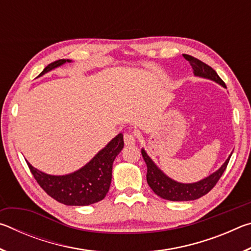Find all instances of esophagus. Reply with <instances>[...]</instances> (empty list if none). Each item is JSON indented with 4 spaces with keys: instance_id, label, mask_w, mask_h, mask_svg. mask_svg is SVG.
<instances>
[{
    "instance_id": "34e87169",
    "label": "esophagus",
    "mask_w": 251,
    "mask_h": 251,
    "mask_svg": "<svg viewBox=\"0 0 251 251\" xmlns=\"http://www.w3.org/2000/svg\"><path fill=\"white\" fill-rule=\"evenodd\" d=\"M124 143L126 146L134 145V144L136 143L135 135L133 133H130V131H128V133H125L124 134Z\"/></svg>"
}]
</instances>
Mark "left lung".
<instances>
[{"mask_svg": "<svg viewBox=\"0 0 251 251\" xmlns=\"http://www.w3.org/2000/svg\"><path fill=\"white\" fill-rule=\"evenodd\" d=\"M184 57L192 65L195 76L212 80V82L219 84L220 86L227 88L226 84L223 82V79L210 66H208L197 58L190 56V55L184 54ZM142 155L147 165V182L157 196L172 201H189L202 197L203 195L209 193L214 188V186L217 184L219 178L222 177L225 169H226L232 152L217 171L196 182H179L173 179L157 166L155 161L148 156L144 148H142Z\"/></svg>", "mask_w": 251, "mask_h": 251, "instance_id": "1", "label": "left lung"}]
</instances>
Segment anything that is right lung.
<instances>
[{"instance_id": "1", "label": "right lung", "mask_w": 251, "mask_h": 251, "mask_svg": "<svg viewBox=\"0 0 251 251\" xmlns=\"http://www.w3.org/2000/svg\"><path fill=\"white\" fill-rule=\"evenodd\" d=\"M72 59H58L45 67L39 76L71 63ZM124 147L123 134L116 135L93 158L73 173L50 175L27 163L29 171L45 193L67 206H88L103 201L112 181L113 163Z\"/></svg>"}]
</instances>
